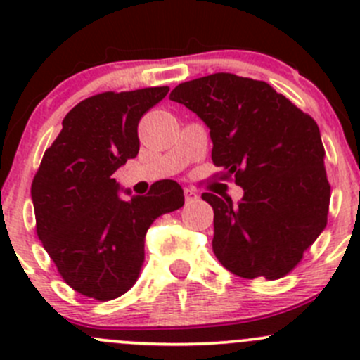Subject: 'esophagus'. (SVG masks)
<instances>
[{
	"label": "esophagus",
	"mask_w": 360,
	"mask_h": 360,
	"mask_svg": "<svg viewBox=\"0 0 360 360\" xmlns=\"http://www.w3.org/2000/svg\"><path fill=\"white\" fill-rule=\"evenodd\" d=\"M184 200L188 203L198 200V193L195 190H191V188H184Z\"/></svg>",
	"instance_id": "1"
}]
</instances>
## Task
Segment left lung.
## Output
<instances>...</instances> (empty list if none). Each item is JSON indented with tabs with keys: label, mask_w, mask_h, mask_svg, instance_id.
I'll return each mask as SVG.
<instances>
[{
	"label": "left lung",
	"mask_w": 360,
	"mask_h": 360,
	"mask_svg": "<svg viewBox=\"0 0 360 360\" xmlns=\"http://www.w3.org/2000/svg\"><path fill=\"white\" fill-rule=\"evenodd\" d=\"M170 101L205 122L221 179L244 188L238 203L202 195L214 209L219 263L242 278L288 275L328 224L331 186L315 120L268 83L231 72L181 83Z\"/></svg>",
	"instance_id": "1"
}]
</instances>
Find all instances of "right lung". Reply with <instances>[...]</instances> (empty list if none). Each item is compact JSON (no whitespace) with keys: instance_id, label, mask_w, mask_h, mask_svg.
Segmentation results:
<instances>
[{"instance_id":"right-lung-1","label":"right lung","mask_w":360,"mask_h":360,"mask_svg":"<svg viewBox=\"0 0 360 360\" xmlns=\"http://www.w3.org/2000/svg\"><path fill=\"white\" fill-rule=\"evenodd\" d=\"M169 86L103 92L76 104L32 179L36 233L60 277L83 296L110 301L136 284L144 237L162 214L184 205L176 181L122 200L112 174L139 153L137 125Z\"/></svg>"}]
</instances>
